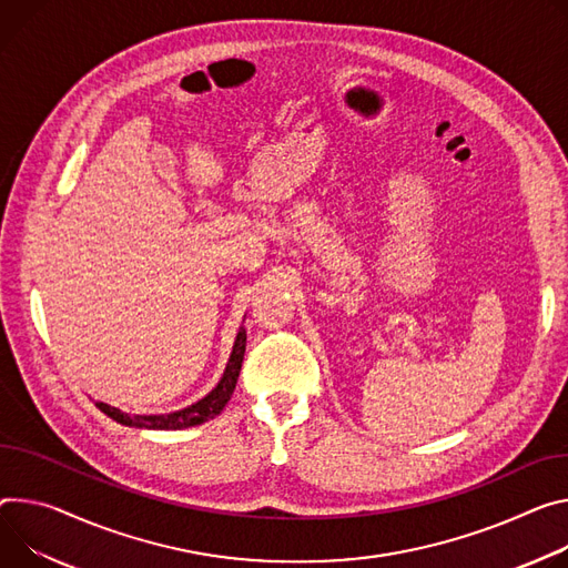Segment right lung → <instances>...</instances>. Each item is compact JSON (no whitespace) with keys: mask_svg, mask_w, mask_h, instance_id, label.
Returning <instances> with one entry per match:
<instances>
[{"mask_svg":"<svg viewBox=\"0 0 568 568\" xmlns=\"http://www.w3.org/2000/svg\"><path fill=\"white\" fill-rule=\"evenodd\" d=\"M244 348H246V331L240 328L220 383L203 398H199L196 403H192L183 409L165 412V415H131V412H122L120 407H113V405L101 403V400H97L94 405L101 412H104L106 417H111L113 422H118L122 426H129V428H142V430H183V428L199 426L203 422H211L220 415L224 405L231 400V394L235 389V383H237V376H240V369H242Z\"/></svg>","mask_w":568,"mask_h":568,"instance_id":"right-lung-1","label":"right lung"}]
</instances>
